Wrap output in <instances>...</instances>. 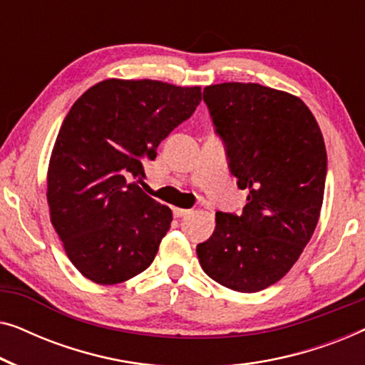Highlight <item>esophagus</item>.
Masks as SVG:
<instances>
[{
	"mask_svg": "<svg viewBox=\"0 0 365 365\" xmlns=\"http://www.w3.org/2000/svg\"><path fill=\"white\" fill-rule=\"evenodd\" d=\"M173 212H174V216H176V217H186V216H189V214H191V209L174 207V209H173Z\"/></svg>",
	"mask_w": 365,
	"mask_h": 365,
	"instance_id": "esophagus-1",
	"label": "esophagus"
}]
</instances>
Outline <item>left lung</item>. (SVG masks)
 <instances>
[{"label":"left lung","instance_id":"obj_1","mask_svg":"<svg viewBox=\"0 0 365 365\" xmlns=\"http://www.w3.org/2000/svg\"><path fill=\"white\" fill-rule=\"evenodd\" d=\"M214 131L226 146L241 214L216 212V229L197 244L202 271L237 292L262 291L289 272L311 241L327 174L326 144L301 99L256 83L204 88Z\"/></svg>","mask_w":365,"mask_h":365}]
</instances>
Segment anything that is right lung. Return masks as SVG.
<instances>
[{"label":"right lung","mask_w":365,"mask_h":365,"mask_svg":"<svg viewBox=\"0 0 365 365\" xmlns=\"http://www.w3.org/2000/svg\"><path fill=\"white\" fill-rule=\"evenodd\" d=\"M201 103V88L106 79L73 104L48 168L51 222L73 266L96 284H119L151 266L173 212L131 179L144 159Z\"/></svg>","instance_id":"obj_1"}]
</instances>
